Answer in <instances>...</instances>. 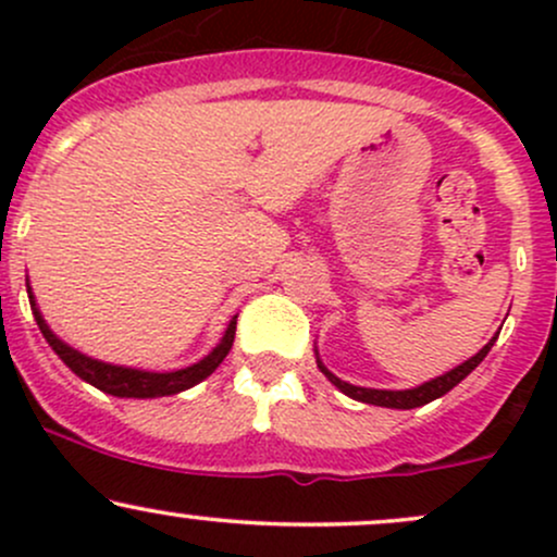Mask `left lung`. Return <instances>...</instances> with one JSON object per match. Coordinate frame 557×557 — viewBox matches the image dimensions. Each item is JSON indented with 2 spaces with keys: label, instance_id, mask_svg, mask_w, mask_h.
Instances as JSON below:
<instances>
[{
  "label": "left lung",
  "instance_id": "left-lung-1",
  "mask_svg": "<svg viewBox=\"0 0 557 557\" xmlns=\"http://www.w3.org/2000/svg\"><path fill=\"white\" fill-rule=\"evenodd\" d=\"M497 341V335L492 337V341L484 345L482 350H479L476 356H471L469 361L461 363V367H456L453 372H447L443 376H437V380L432 382H424L421 387H413V389H372V387H356V385H348V382L337 380L335 374L327 372V369L322 367V361L319 363V369H322L324 376L332 382L335 387H341L348 398L354 400H361V403H372V406H385V408H403V411H408V408H419V406H426V403H432L434 398H440V395L450 393L453 387L458 385V382L466 380L474 369L479 367V363L484 361V356L490 354L492 343Z\"/></svg>",
  "mask_w": 557,
  "mask_h": 557
}]
</instances>
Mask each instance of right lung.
Instances as JSON below:
<instances>
[{
  "label": "right lung",
  "instance_id": "1",
  "mask_svg": "<svg viewBox=\"0 0 557 557\" xmlns=\"http://www.w3.org/2000/svg\"><path fill=\"white\" fill-rule=\"evenodd\" d=\"M28 298H30V309H34L38 330L44 332V337H47V343L52 345L54 354L60 356V359L81 376V380H86L88 385L104 389V393L110 395H117V398H162V395H175L198 385V382L207 380V376L212 374L222 361H225V356L230 354V348H233V341H235V324H238V317H233V322L227 324V332L225 337H222V343L216 345L203 361H198L188 369H181V372L157 374V372H140V369L112 367V363L94 361L88 359V356L78 354V350H73L70 345L62 343L60 337L47 327L44 317L38 314L30 287H28Z\"/></svg>",
  "mask_w": 557,
  "mask_h": 557
}]
</instances>
